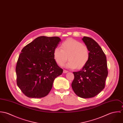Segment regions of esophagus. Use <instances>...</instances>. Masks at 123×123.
Instances as JSON below:
<instances>
[{
	"instance_id": "obj_1",
	"label": "esophagus",
	"mask_w": 123,
	"mask_h": 123,
	"mask_svg": "<svg viewBox=\"0 0 123 123\" xmlns=\"http://www.w3.org/2000/svg\"><path fill=\"white\" fill-rule=\"evenodd\" d=\"M68 71H67V70H64L63 71V72L64 73H67Z\"/></svg>"
}]
</instances>
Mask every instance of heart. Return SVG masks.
<instances>
[{
  "mask_svg": "<svg viewBox=\"0 0 123 123\" xmlns=\"http://www.w3.org/2000/svg\"><path fill=\"white\" fill-rule=\"evenodd\" d=\"M53 56L56 62L60 66L63 65L68 58L67 68L80 69L88 63L90 53L88 47L80 42L68 39L62 43L61 49L56 48L54 50Z\"/></svg>",
  "mask_w": 123,
  "mask_h": 123,
  "instance_id": "b5f03b06",
  "label": "heart"
}]
</instances>
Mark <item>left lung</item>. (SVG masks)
<instances>
[{"instance_id":"8db88e82","label":"left lung","mask_w":123,"mask_h":123,"mask_svg":"<svg viewBox=\"0 0 123 123\" xmlns=\"http://www.w3.org/2000/svg\"><path fill=\"white\" fill-rule=\"evenodd\" d=\"M89 51L90 57L82 70L73 72L74 79L71 87L79 97L88 98L99 94L105 86L108 74L106 58L98 44L93 39H82Z\"/></svg>"}]
</instances>
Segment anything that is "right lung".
Returning a JSON list of instances; mask_svg holds the SVG:
<instances>
[{
  "label": "right lung",
  "instance_id": "obj_1",
  "mask_svg": "<svg viewBox=\"0 0 123 123\" xmlns=\"http://www.w3.org/2000/svg\"><path fill=\"white\" fill-rule=\"evenodd\" d=\"M61 39L57 36H39L25 46L18 59L16 71L18 87L27 97L47 96L54 79L63 70L55 61L53 53Z\"/></svg>",
  "mask_w": 123,
  "mask_h": 123
}]
</instances>
